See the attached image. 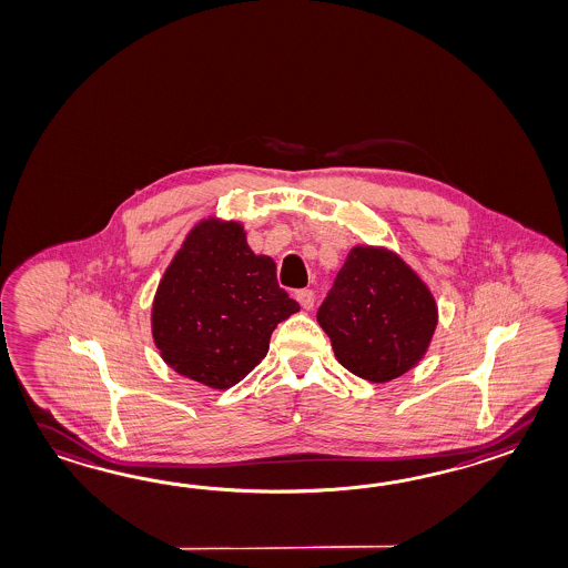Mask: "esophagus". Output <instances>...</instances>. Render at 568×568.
<instances>
[{
    "label": "esophagus",
    "instance_id": "esophagus-1",
    "mask_svg": "<svg viewBox=\"0 0 568 568\" xmlns=\"http://www.w3.org/2000/svg\"><path fill=\"white\" fill-rule=\"evenodd\" d=\"M295 300L302 303V307H305V310H312L314 307L315 293L312 290H300L295 293Z\"/></svg>",
    "mask_w": 568,
    "mask_h": 568
}]
</instances>
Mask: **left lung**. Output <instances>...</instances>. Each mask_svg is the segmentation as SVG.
Here are the masks:
<instances>
[{
  "instance_id": "1",
  "label": "left lung",
  "mask_w": 568,
  "mask_h": 568,
  "mask_svg": "<svg viewBox=\"0 0 568 568\" xmlns=\"http://www.w3.org/2000/svg\"><path fill=\"white\" fill-rule=\"evenodd\" d=\"M317 322L344 368L387 383L428 351L438 310L426 283L397 254L356 246L320 305Z\"/></svg>"
}]
</instances>
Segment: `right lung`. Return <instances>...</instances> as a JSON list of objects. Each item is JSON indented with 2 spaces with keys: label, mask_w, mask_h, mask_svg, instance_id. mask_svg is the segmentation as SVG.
<instances>
[{
  "label": "right lung",
  "mask_w": 568,
  "mask_h": 568,
  "mask_svg": "<svg viewBox=\"0 0 568 568\" xmlns=\"http://www.w3.org/2000/svg\"><path fill=\"white\" fill-rule=\"evenodd\" d=\"M295 312L273 258L251 251L244 227L203 220L164 271L152 336L179 375L227 389L265 358L273 329Z\"/></svg>",
  "instance_id": "1"
}]
</instances>
